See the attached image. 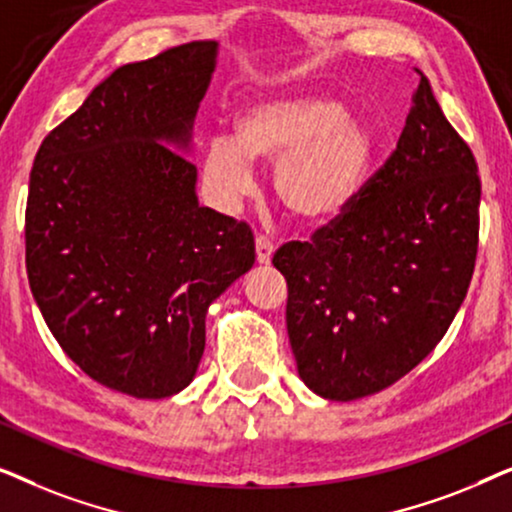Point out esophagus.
Returning a JSON list of instances; mask_svg holds the SVG:
<instances>
[{"mask_svg": "<svg viewBox=\"0 0 512 512\" xmlns=\"http://www.w3.org/2000/svg\"><path fill=\"white\" fill-rule=\"evenodd\" d=\"M272 254H275V244H272L270 237L258 235L256 237V263L268 265L272 261Z\"/></svg>", "mask_w": 512, "mask_h": 512, "instance_id": "esophagus-1", "label": "esophagus"}]
</instances>
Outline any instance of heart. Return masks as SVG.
<instances>
[{"mask_svg": "<svg viewBox=\"0 0 512 512\" xmlns=\"http://www.w3.org/2000/svg\"><path fill=\"white\" fill-rule=\"evenodd\" d=\"M375 158V137L345 104L331 97H277L249 107L237 139L214 137L205 151V179L216 198L237 202L256 184L254 160L277 163L272 191L300 226H326L354 200Z\"/></svg>", "mask_w": 512, "mask_h": 512, "instance_id": "heart-1", "label": "heart"}]
</instances>
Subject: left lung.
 <instances>
[{"label": "left lung", "instance_id": "left-lung-1", "mask_svg": "<svg viewBox=\"0 0 512 512\" xmlns=\"http://www.w3.org/2000/svg\"><path fill=\"white\" fill-rule=\"evenodd\" d=\"M478 209V165L422 74L396 151L354 205L272 258L289 284L298 375L314 394H377L433 352L471 284Z\"/></svg>", "mask_w": 512, "mask_h": 512}]
</instances>
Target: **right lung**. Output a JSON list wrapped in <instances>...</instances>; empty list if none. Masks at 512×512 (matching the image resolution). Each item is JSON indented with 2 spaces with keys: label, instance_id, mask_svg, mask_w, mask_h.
<instances>
[{
  "label": "right lung",
  "instance_id": "right-lung-1",
  "mask_svg": "<svg viewBox=\"0 0 512 512\" xmlns=\"http://www.w3.org/2000/svg\"><path fill=\"white\" fill-rule=\"evenodd\" d=\"M216 53L193 41L118 67L48 132L30 174L32 296L83 373L135 398L193 382L209 305L256 261L247 223L200 207L184 156Z\"/></svg>",
  "mask_w": 512,
  "mask_h": 512
}]
</instances>
